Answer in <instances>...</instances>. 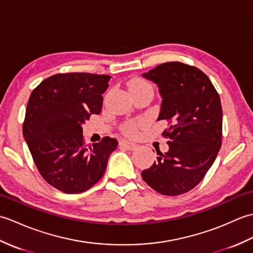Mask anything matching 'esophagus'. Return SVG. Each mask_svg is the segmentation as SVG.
Wrapping results in <instances>:
<instances>
[{"label": "esophagus", "instance_id": "1", "mask_svg": "<svg viewBox=\"0 0 253 253\" xmlns=\"http://www.w3.org/2000/svg\"><path fill=\"white\" fill-rule=\"evenodd\" d=\"M119 145H120V147H123L127 150H134L137 148V145L135 143H132L130 141H127V139H121Z\"/></svg>", "mask_w": 253, "mask_h": 253}]
</instances>
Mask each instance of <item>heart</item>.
<instances>
[{"instance_id":"obj_1","label":"heart","mask_w":253,"mask_h":253,"mask_svg":"<svg viewBox=\"0 0 253 253\" xmlns=\"http://www.w3.org/2000/svg\"><path fill=\"white\" fill-rule=\"evenodd\" d=\"M142 87H150V86H149V84L147 82H145L142 79H133L132 81H130V83H128V91H130V89L142 88ZM125 131L127 134H131V135H133V134L136 133V126H133V125L126 126V128H125Z\"/></svg>"}]
</instances>
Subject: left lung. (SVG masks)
I'll return each instance as SVG.
<instances>
[{"mask_svg": "<svg viewBox=\"0 0 253 253\" xmlns=\"http://www.w3.org/2000/svg\"><path fill=\"white\" fill-rule=\"evenodd\" d=\"M159 87L162 102L157 120L169 122L162 133L169 150L142 172L156 192L177 196L198 185L222 145L220 96L203 71L178 61L157 66L142 75Z\"/></svg>", "mask_w": 253, "mask_h": 253, "instance_id": "1", "label": "left lung"}]
</instances>
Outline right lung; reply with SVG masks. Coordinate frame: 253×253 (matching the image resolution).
Listing matches in <instances>:
<instances>
[{
	"label": "right lung",
	"mask_w": 253,
	"mask_h": 253,
	"mask_svg": "<svg viewBox=\"0 0 253 253\" xmlns=\"http://www.w3.org/2000/svg\"><path fill=\"white\" fill-rule=\"evenodd\" d=\"M110 76L86 72L54 75L33 89L22 134L39 172L56 189L79 194L106 171L118 141L106 136L85 145L82 125L102 111Z\"/></svg>",
	"instance_id": "right-lung-1"
}]
</instances>
